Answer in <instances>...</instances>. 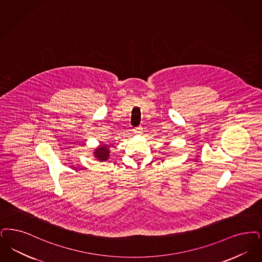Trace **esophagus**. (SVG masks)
Segmentation results:
<instances>
[{
  "instance_id": "esophagus-1",
  "label": "esophagus",
  "mask_w": 262,
  "mask_h": 262,
  "mask_svg": "<svg viewBox=\"0 0 262 262\" xmlns=\"http://www.w3.org/2000/svg\"><path fill=\"white\" fill-rule=\"evenodd\" d=\"M134 132H135V134H136V135H141V133H142V127H136V128H135L134 129Z\"/></svg>"
}]
</instances>
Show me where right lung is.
I'll use <instances>...</instances> for the list:
<instances>
[{"label": "right lung", "instance_id": "add662e5", "mask_svg": "<svg viewBox=\"0 0 262 262\" xmlns=\"http://www.w3.org/2000/svg\"><path fill=\"white\" fill-rule=\"evenodd\" d=\"M93 154L96 161L105 162L110 158V145L102 143L101 145L94 148Z\"/></svg>", "mask_w": 262, "mask_h": 262}]
</instances>
